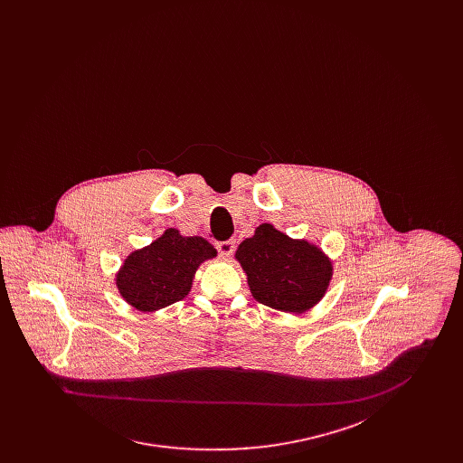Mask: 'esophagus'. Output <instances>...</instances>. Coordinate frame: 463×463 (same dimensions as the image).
<instances>
[{"mask_svg":"<svg viewBox=\"0 0 463 463\" xmlns=\"http://www.w3.org/2000/svg\"><path fill=\"white\" fill-rule=\"evenodd\" d=\"M215 246H217V250H219V253H221V257H223V259H229L232 255V251H234V241L232 240L215 242Z\"/></svg>","mask_w":463,"mask_h":463,"instance_id":"1","label":"esophagus"}]
</instances>
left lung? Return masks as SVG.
Segmentation results:
<instances>
[{
  "label": "left lung",
  "mask_w": 463,
  "mask_h": 463,
  "mask_svg": "<svg viewBox=\"0 0 463 463\" xmlns=\"http://www.w3.org/2000/svg\"><path fill=\"white\" fill-rule=\"evenodd\" d=\"M236 259L257 302L293 314L314 307L333 276L330 259L316 244L291 240L270 223L259 225L238 246Z\"/></svg>",
  "instance_id": "1"
}]
</instances>
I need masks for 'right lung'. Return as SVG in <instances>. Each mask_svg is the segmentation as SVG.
Here are the masks:
<instances>
[{"label": "right lung", "instance_id": "obj_1", "mask_svg": "<svg viewBox=\"0 0 463 463\" xmlns=\"http://www.w3.org/2000/svg\"><path fill=\"white\" fill-rule=\"evenodd\" d=\"M213 257L217 250L206 240L166 229L161 238L125 259L116 287L137 310L155 312L187 297L199 265Z\"/></svg>", "mask_w": 463, "mask_h": 463}]
</instances>
